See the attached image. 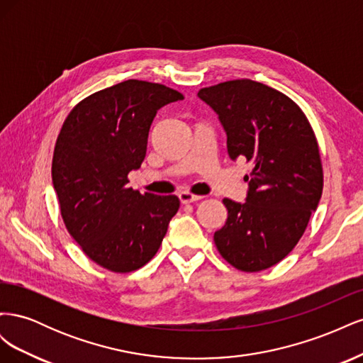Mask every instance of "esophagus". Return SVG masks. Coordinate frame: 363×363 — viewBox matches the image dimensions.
Returning <instances> with one entry per match:
<instances>
[{"instance_id":"1","label":"esophagus","mask_w":363,"mask_h":363,"mask_svg":"<svg viewBox=\"0 0 363 363\" xmlns=\"http://www.w3.org/2000/svg\"><path fill=\"white\" fill-rule=\"evenodd\" d=\"M179 199H180V201H182L183 204H189V203H195V201L203 200V196L184 191V192H180V194H179Z\"/></svg>"}]
</instances>
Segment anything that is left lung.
<instances>
[{
  "label": "left lung",
  "instance_id": "8db88e82",
  "mask_svg": "<svg viewBox=\"0 0 363 363\" xmlns=\"http://www.w3.org/2000/svg\"><path fill=\"white\" fill-rule=\"evenodd\" d=\"M218 113L233 160L245 157V203L224 199L228 216L215 245L239 271L268 269L298 244L323 194V163L313 128L289 96L248 79L203 87Z\"/></svg>",
  "mask_w": 363,
  "mask_h": 363
}]
</instances>
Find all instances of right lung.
I'll list each match as a JSON object with an SVG mask.
<instances>
[{
	"label": "right lung",
	"mask_w": 363,
	"mask_h": 363,
	"mask_svg": "<svg viewBox=\"0 0 363 363\" xmlns=\"http://www.w3.org/2000/svg\"><path fill=\"white\" fill-rule=\"evenodd\" d=\"M171 87L127 80L77 104L65 119L51 164L65 227L84 255L112 272H131L156 256L180 200L128 188L145 159L160 107L183 100Z\"/></svg>",
	"instance_id": "obj_1"
}]
</instances>
